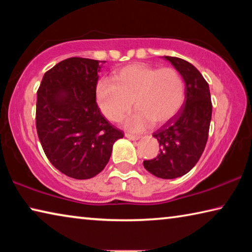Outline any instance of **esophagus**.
I'll use <instances>...</instances> for the list:
<instances>
[{
  "mask_svg": "<svg viewBox=\"0 0 252 252\" xmlns=\"http://www.w3.org/2000/svg\"><path fill=\"white\" fill-rule=\"evenodd\" d=\"M126 138H127L129 140H132V141H136V140L140 139V136L139 135L130 134V133H126Z\"/></svg>",
  "mask_w": 252,
  "mask_h": 252,
  "instance_id": "esophagus-1",
  "label": "esophagus"
}]
</instances>
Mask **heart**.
Masks as SVG:
<instances>
[{
  "label": "heart",
  "instance_id": "obj_1",
  "mask_svg": "<svg viewBox=\"0 0 252 252\" xmlns=\"http://www.w3.org/2000/svg\"><path fill=\"white\" fill-rule=\"evenodd\" d=\"M95 94L101 112L118 122L131 109L136 110L123 121L126 129L140 132L148 126L167 122L185 101V82L177 70L159 69L143 63L125 66L96 84Z\"/></svg>",
  "mask_w": 252,
  "mask_h": 252
}]
</instances>
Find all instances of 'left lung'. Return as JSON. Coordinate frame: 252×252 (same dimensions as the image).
<instances>
[{"label":"left lung","instance_id":"left-lung-1","mask_svg":"<svg viewBox=\"0 0 252 252\" xmlns=\"http://www.w3.org/2000/svg\"><path fill=\"white\" fill-rule=\"evenodd\" d=\"M185 81V102L173 120L152 135L160 153L143 165L153 176L176 179L185 176L199 161L206 147L210 127L212 104L209 84L191 63L174 57H163Z\"/></svg>","mask_w":252,"mask_h":252}]
</instances>
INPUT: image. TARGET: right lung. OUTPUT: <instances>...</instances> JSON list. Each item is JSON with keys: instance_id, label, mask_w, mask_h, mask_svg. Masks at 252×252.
<instances>
[{"instance_id": "obj_1", "label": "right lung", "mask_w": 252, "mask_h": 252, "mask_svg": "<svg viewBox=\"0 0 252 252\" xmlns=\"http://www.w3.org/2000/svg\"><path fill=\"white\" fill-rule=\"evenodd\" d=\"M105 61L70 58L43 76L36 93V130L46 157L78 180L105 168L123 132L102 116L95 101L97 73Z\"/></svg>"}]
</instances>
